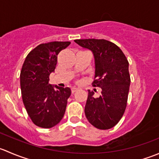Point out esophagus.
I'll return each mask as SVG.
<instances>
[{
	"instance_id": "obj_1",
	"label": "esophagus",
	"mask_w": 159,
	"mask_h": 159,
	"mask_svg": "<svg viewBox=\"0 0 159 159\" xmlns=\"http://www.w3.org/2000/svg\"><path fill=\"white\" fill-rule=\"evenodd\" d=\"M78 89H77V88H72L71 89V92L72 93H75V92H76L77 91H78Z\"/></svg>"
}]
</instances>
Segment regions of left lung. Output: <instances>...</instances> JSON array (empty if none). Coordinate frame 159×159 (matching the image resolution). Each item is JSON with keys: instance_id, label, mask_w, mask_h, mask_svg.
<instances>
[{"instance_id": "obj_1", "label": "left lung", "mask_w": 159, "mask_h": 159, "mask_svg": "<svg viewBox=\"0 0 159 159\" xmlns=\"http://www.w3.org/2000/svg\"><path fill=\"white\" fill-rule=\"evenodd\" d=\"M75 42L91 50L95 62L93 87L102 89L94 98L89 90L84 113L94 127L106 130L116 125L127 106L131 78L129 61L119 47L104 39H78Z\"/></svg>"}]
</instances>
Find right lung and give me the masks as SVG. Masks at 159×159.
Wrapping results in <instances>:
<instances>
[{
    "mask_svg": "<svg viewBox=\"0 0 159 159\" xmlns=\"http://www.w3.org/2000/svg\"><path fill=\"white\" fill-rule=\"evenodd\" d=\"M70 44L52 41L39 44L30 51L23 64L20 75L22 100L28 115L38 127H54L65 115L71 91L50 84L49 76L55 69L57 54Z\"/></svg>",
    "mask_w": 159,
    "mask_h": 159,
    "instance_id": "right-lung-1",
    "label": "right lung"
}]
</instances>
